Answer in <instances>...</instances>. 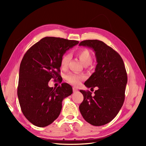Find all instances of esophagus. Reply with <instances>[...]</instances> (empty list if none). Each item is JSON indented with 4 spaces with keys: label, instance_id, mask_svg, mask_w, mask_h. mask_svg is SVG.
<instances>
[{
    "label": "esophagus",
    "instance_id": "esophagus-1",
    "mask_svg": "<svg viewBox=\"0 0 146 146\" xmlns=\"http://www.w3.org/2000/svg\"><path fill=\"white\" fill-rule=\"evenodd\" d=\"M78 91L77 88L76 87H73V92H76Z\"/></svg>",
    "mask_w": 146,
    "mask_h": 146
}]
</instances>
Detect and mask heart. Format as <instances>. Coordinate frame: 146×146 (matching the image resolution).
I'll list each match as a JSON object with an SVG mask.
<instances>
[{
	"label": "heart",
	"instance_id": "obj_1",
	"mask_svg": "<svg viewBox=\"0 0 146 146\" xmlns=\"http://www.w3.org/2000/svg\"><path fill=\"white\" fill-rule=\"evenodd\" d=\"M77 56L78 58L82 61L85 66L90 65L92 61V56L91 52L86 48H83L78 52ZM70 60V55L69 54H65L61 59L60 65L61 68H67L68 63ZM66 80L69 83L74 85H78L80 83L85 79V77L83 75L77 74L72 72L68 73L65 77Z\"/></svg>",
	"mask_w": 146,
	"mask_h": 146
}]
</instances>
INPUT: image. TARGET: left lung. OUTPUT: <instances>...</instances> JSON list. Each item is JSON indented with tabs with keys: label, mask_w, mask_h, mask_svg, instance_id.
Masks as SVG:
<instances>
[{
	"label": "left lung",
	"mask_w": 146,
	"mask_h": 146,
	"mask_svg": "<svg viewBox=\"0 0 146 146\" xmlns=\"http://www.w3.org/2000/svg\"><path fill=\"white\" fill-rule=\"evenodd\" d=\"M79 45L92 48L95 52L98 63L95 72L84 84L91 89L98 88L94 96L90 91L80 90L83 100L79 110L90 124L104 125L116 116L124 102L127 83L125 65L120 55L102 41L85 40Z\"/></svg>",
	"instance_id": "8db88e82"
}]
</instances>
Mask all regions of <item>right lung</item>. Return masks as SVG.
Returning <instances> with one entry per match:
<instances>
[{
  "mask_svg": "<svg viewBox=\"0 0 146 146\" xmlns=\"http://www.w3.org/2000/svg\"><path fill=\"white\" fill-rule=\"evenodd\" d=\"M78 41L45 37L26 52L21 61L17 86L20 107L24 116L34 125H50L60 115L63 100L72 93L67 83L50 88L52 78L60 82V62L66 50Z\"/></svg>",
  "mask_w": 146,
  "mask_h": 146,
  "instance_id": "1",
  "label": "right lung"
}]
</instances>
